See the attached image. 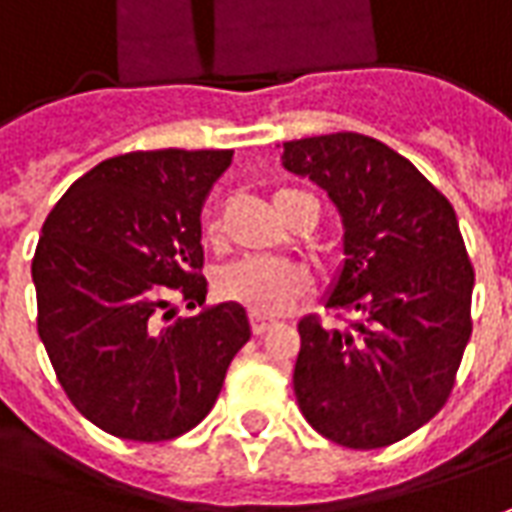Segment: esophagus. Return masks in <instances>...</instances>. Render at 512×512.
<instances>
[{
    "label": "esophagus",
    "mask_w": 512,
    "mask_h": 512,
    "mask_svg": "<svg viewBox=\"0 0 512 512\" xmlns=\"http://www.w3.org/2000/svg\"><path fill=\"white\" fill-rule=\"evenodd\" d=\"M249 324H252V332H255V335H263V332H268L271 327H274V321H271V318L257 316V313L249 316Z\"/></svg>",
    "instance_id": "34e87169"
}]
</instances>
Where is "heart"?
Listing matches in <instances>:
<instances>
[{"label":"heart","instance_id":"obj_1","mask_svg":"<svg viewBox=\"0 0 512 512\" xmlns=\"http://www.w3.org/2000/svg\"><path fill=\"white\" fill-rule=\"evenodd\" d=\"M293 191H280L274 202ZM205 238L210 246H221L224 224L221 219H210L205 227ZM216 291L221 299L246 307L257 316H282L288 313L307 291L310 277L302 266L285 260H238L216 277Z\"/></svg>","mask_w":512,"mask_h":512}]
</instances>
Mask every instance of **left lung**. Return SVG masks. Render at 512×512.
<instances>
[{"instance_id": "obj_1", "label": "left lung", "mask_w": 512, "mask_h": 512, "mask_svg": "<svg viewBox=\"0 0 512 512\" xmlns=\"http://www.w3.org/2000/svg\"><path fill=\"white\" fill-rule=\"evenodd\" d=\"M282 149V166L341 213L346 260L327 307L357 313L346 327L299 321L296 402L332 443L391 446L446 405L471 338L474 266L455 207L407 157L360 132Z\"/></svg>"}]
</instances>
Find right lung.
<instances>
[{
  "mask_svg": "<svg viewBox=\"0 0 512 512\" xmlns=\"http://www.w3.org/2000/svg\"><path fill=\"white\" fill-rule=\"evenodd\" d=\"M230 163V149L110 157L46 216L32 257L38 335L71 405L116 438L194 430L252 335L235 302L159 316L171 292L205 305L199 216Z\"/></svg>",
  "mask_w": 512,
  "mask_h": 512,
  "instance_id": "obj_1",
  "label": "right lung"
}]
</instances>
